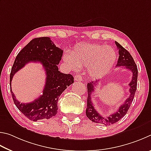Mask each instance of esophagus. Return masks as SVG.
I'll list each match as a JSON object with an SVG mask.
<instances>
[{"instance_id":"esophagus-1","label":"esophagus","mask_w":151,"mask_h":151,"mask_svg":"<svg viewBox=\"0 0 151 151\" xmlns=\"http://www.w3.org/2000/svg\"><path fill=\"white\" fill-rule=\"evenodd\" d=\"M82 76L80 74H78V75H76L75 76V77H74V80L76 81H82Z\"/></svg>"}]
</instances>
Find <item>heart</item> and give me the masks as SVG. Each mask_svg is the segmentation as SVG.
I'll list each match as a JSON object with an SVG mask.
<instances>
[{
    "label": "heart",
    "mask_w": 151,
    "mask_h": 151,
    "mask_svg": "<svg viewBox=\"0 0 151 151\" xmlns=\"http://www.w3.org/2000/svg\"><path fill=\"white\" fill-rule=\"evenodd\" d=\"M117 54L113 47L97 44L82 43L76 46L71 54L63 55V60L73 70L79 67H88L93 78L104 76L114 65Z\"/></svg>",
    "instance_id": "b5f03b06"
}]
</instances>
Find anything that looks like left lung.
Listing matches in <instances>:
<instances>
[{
  "instance_id": "obj_1",
  "label": "left lung",
  "mask_w": 151,
  "mask_h": 151,
  "mask_svg": "<svg viewBox=\"0 0 151 151\" xmlns=\"http://www.w3.org/2000/svg\"><path fill=\"white\" fill-rule=\"evenodd\" d=\"M115 44L119 50V54L117 66H125V68L130 70L132 71V73H133L131 81L129 84V87H130V88H129V92H130L129 97L125 100L124 104L121 105V107L117 110V112L113 113L112 115H110L107 117H104L96 110L93 103L91 101V93L96 89L98 82H97V81H95V82L91 81V82L88 83V86H87V87H88V96L86 112V116L93 122L102 123L104 124L105 125H109L111 124L117 123L118 121H119L121 118H123L125 115L134 99L137 85L138 70H137V66L136 65V63L134 62L133 57L131 56L130 53L125 48H124L117 42H115Z\"/></svg>"
}]
</instances>
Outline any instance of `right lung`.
<instances>
[{
    "label": "right lung",
    "instance_id": "1",
    "mask_svg": "<svg viewBox=\"0 0 151 151\" xmlns=\"http://www.w3.org/2000/svg\"><path fill=\"white\" fill-rule=\"evenodd\" d=\"M63 50L55 46L48 37L34 38L18 53L13 63L10 75V85L13 101L17 108L31 121L49 119L57 114L58 101L60 95L73 83L71 74L58 71V65L62 59ZM40 62L47 75L43 94L34 102L22 104L15 99L11 89L14 74L26 63Z\"/></svg>",
    "mask_w": 151,
    "mask_h": 151
}]
</instances>
